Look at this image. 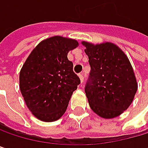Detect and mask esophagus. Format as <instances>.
<instances>
[{"label":"esophagus","mask_w":148,"mask_h":148,"mask_svg":"<svg viewBox=\"0 0 148 148\" xmlns=\"http://www.w3.org/2000/svg\"><path fill=\"white\" fill-rule=\"evenodd\" d=\"M79 77L80 82H83V81H84V74H83V73L79 74Z\"/></svg>","instance_id":"esophagus-1"}]
</instances>
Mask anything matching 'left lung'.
<instances>
[{"label": "left lung", "instance_id": "obj_1", "mask_svg": "<svg viewBox=\"0 0 148 148\" xmlns=\"http://www.w3.org/2000/svg\"><path fill=\"white\" fill-rule=\"evenodd\" d=\"M89 58L90 75L85 92L91 109L110 119L120 116L133 102L138 84L130 62L112 43L82 42Z\"/></svg>", "mask_w": 148, "mask_h": 148}]
</instances>
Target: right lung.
<instances>
[{"label":"right lung","instance_id":"right-lung-1","mask_svg":"<svg viewBox=\"0 0 148 148\" xmlns=\"http://www.w3.org/2000/svg\"><path fill=\"white\" fill-rule=\"evenodd\" d=\"M74 39L60 36L40 42L19 73V88L30 111L39 120L54 122L66 111L80 83L68 53L78 46Z\"/></svg>","mask_w":148,"mask_h":148}]
</instances>
